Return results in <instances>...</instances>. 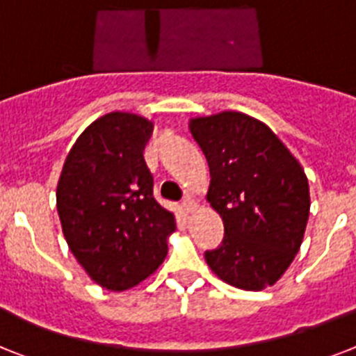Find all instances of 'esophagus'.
<instances>
[{"label":"esophagus","mask_w":356,"mask_h":356,"mask_svg":"<svg viewBox=\"0 0 356 356\" xmlns=\"http://www.w3.org/2000/svg\"><path fill=\"white\" fill-rule=\"evenodd\" d=\"M195 201H193V199H192V197H190V195H186V197H184V201H183V204H181V208H183V211H184V213H192V211L193 210H195Z\"/></svg>","instance_id":"1"}]
</instances>
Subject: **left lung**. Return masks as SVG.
Instances as JSON below:
<instances>
[{"label": "left lung", "instance_id": "obj_1", "mask_svg": "<svg viewBox=\"0 0 356 356\" xmlns=\"http://www.w3.org/2000/svg\"><path fill=\"white\" fill-rule=\"evenodd\" d=\"M210 166L208 202L224 222L204 259L220 280L261 291L284 275L300 250L309 186L302 166L264 122L243 112L190 121Z\"/></svg>", "mask_w": 356, "mask_h": 356}]
</instances>
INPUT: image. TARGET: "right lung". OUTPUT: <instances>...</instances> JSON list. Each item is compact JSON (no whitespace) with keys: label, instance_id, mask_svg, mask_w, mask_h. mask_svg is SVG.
Instances as JSON below:
<instances>
[{"label":"right lung","instance_id":"add662e5","mask_svg":"<svg viewBox=\"0 0 356 356\" xmlns=\"http://www.w3.org/2000/svg\"><path fill=\"white\" fill-rule=\"evenodd\" d=\"M154 122L130 112L95 119L70 148L56 201L70 252L95 284L124 291L168 253L175 217L154 199L143 150Z\"/></svg>","mask_w":356,"mask_h":356}]
</instances>
